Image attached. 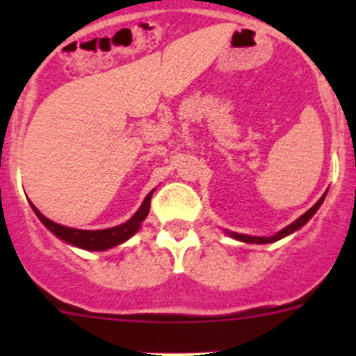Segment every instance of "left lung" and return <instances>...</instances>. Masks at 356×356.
<instances>
[{
  "label": "left lung",
  "instance_id": "1",
  "mask_svg": "<svg viewBox=\"0 0 356 356\" xmlns=\"http://www.w3.org/2000/svg\"><path fill=\"white\" fill-rule=\"evenodd\" d=\"M324 198H325V193H324V195H322V198L318 200L317 203H315L314 207L310 208V210L305 211V213L301 215V217L298 218V220H294L293 224H289L288 227H284V229H282L281 232H277V234H275V236H272V238H257V236L238 234V232H229V236H232V238L239 239V241H243V243H257V245H265V243H274V241H279V239L286 238V236L291 234V232H294V231H298V229H300V227H303V225L307 224V222L310 220L312 217H314V213H315V211L318 210V207H321L322 201H324Z\"/></svg>",
  "mask_w": 356,
  "mask_h": 356
}]
</instances>
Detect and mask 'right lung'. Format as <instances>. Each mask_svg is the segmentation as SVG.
<instances>
[{"instance_id":"right-lung-1","label":"right lung","mask_w":356,"mask_h":356,"mask_svg":"<svg viewBox=\"0 0 356 356\" xmlns=\"http://www.w3.org/2000/svg\"><path fill=\"white\" fill-rule=\"evenodd\" d=\"M152 193H148L145 201H143L141 208L132 215V218H129L125 224L117 225V227L111 229H102V231H82V229H72V227H65V225H60L51 222L49 218H46L34 204L31 203L32 210L34 213L38 215L39 220L49 229L55 236H58L60 239H63L65 243H70V245L82 248V250H89V251H103L108 250V248H113L120 243L127 241L131 236H134L138 232L139 225L141 222L145 220L146 215L149 211V201H152Z\"/></svg>"}]
</instances>
